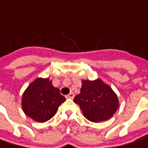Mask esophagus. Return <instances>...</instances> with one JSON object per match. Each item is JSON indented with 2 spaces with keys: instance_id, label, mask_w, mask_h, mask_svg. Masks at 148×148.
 Here are the masks:
<instances>
[{
  "instance_id": "1",
  "label": "esophagus",
  "mask_w": 148,
  "mask_h": 148,
  "mask_svg": "<svg viewBox=\"0 0 148 148\" xmlns=\"http://www.w3.org/2000/svg\"><path fill=\"white\" fill-rule=\"evenodd\" d=\"M66 99H73V98L74 97V94L73 93V92H70V94L66 95Z\"/></svg>"
}]
</instances>
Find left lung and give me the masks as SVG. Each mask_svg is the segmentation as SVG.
Here are the masks:
<instances>
[{
    "instance_id": "obj_1",
    "label": "left lung",
    "mask_w": 148,
    "mask_h": 148,
    "mask_svg": "<svg viewBox=\"0 0 148 148\" xmlns=\"http://www.w3.org/2000/svg\"><path fill=\"white\" fill-rule=\"evenodd\" d=\"M84 116L92 122L110 119L119 106L116 94L101 79L82 80L80 93L74 99Z\"/></svg>"
}]
</instances>
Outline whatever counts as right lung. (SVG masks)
<instances>
[{
	"label": "right lung",
	"instance_id": "right-lung-1",
	"mask_svg": "<svg viewBox=\"0 0 148 148\" xmlns=\"http://www.w3.org/2000/svg\"><path fill=\"white\" fill-rule=\"evenodd\" d=\"M66 98L60 90L53 86L49 78H38L25 90L22 99V108L27 116L38 122H45L57 112Z\"/></svg>",
	"mask_w": 148,
	"mask_h": 148
}]
</instances>
